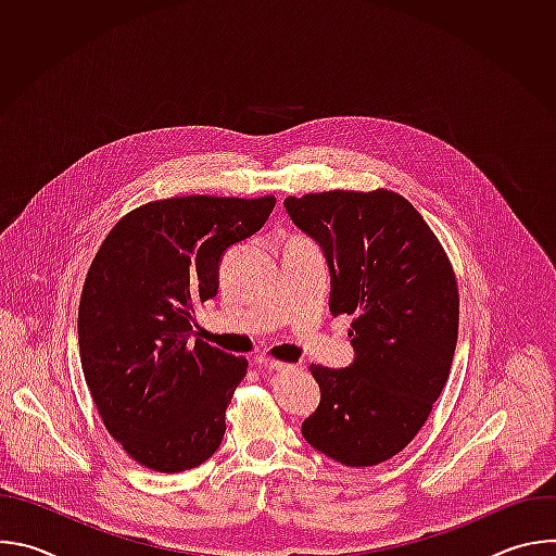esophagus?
Wrapping results in <instances>:
<instances>
[{
  "label": "esophagus",
  "instance_id": "1",
  "mask_svg": "<svg viewBox=\"0 0 556 556\" xmlns=\"http://www.w3.org/2000/svg\"><path fill=\"white\" fill-rule=\"evenodd\" d=\"M260 367H264L268 371H290L292 369V365H286V363H279V361H270V358H262Z\"/></svg>",
  "mask_w": 556,
  "mask_h": 556
}]
</instances>
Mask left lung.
Returning a JSON list of instances; mask_svg holds the SVG:
<instances>
[{"instance_id": "left-lung-1", "label": "left lung", "mask_w": 556, "mask_h": 556, "mask_svg": "<svg viewBox=\"0 0 556 556\" xmlns=\"http://www.w3.org/2000/svg\"><path fill=\"white\" fill-rule=\"evenodd\" d=\"M283 206L326 253L332 316L354 314L350 367L309 365L321 403L301 433L345 466L380 464L414 440L448 380L459 321L451 262L393 191L309 193Z\"/></svg>"}]
</instances>
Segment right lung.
<instances>
[{
    "label": "right lung",
    "mask_w": 556,
    "mask_h": 556,
    "mask_svg": "<svg viewBox=\"0 0 556 556\" xmlns=\"http://www.w3.org/2000/svg\"><path fill=\"white\" fill-rule=\"evenodd\" d=\"M275 198L187 195L125 215L101 244L78 305V350L92 401L142 466L180 472L222 444L224 414L249 361L193 339L224 253L255 235Z\"/></svg>",
    "instance_id": "1"
}]
</instances>
